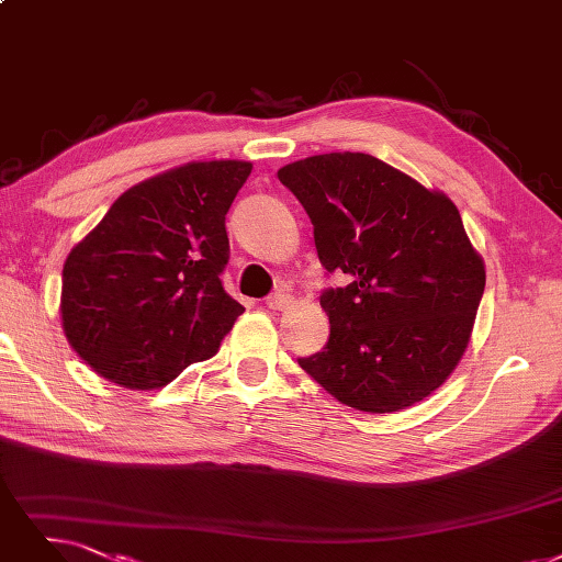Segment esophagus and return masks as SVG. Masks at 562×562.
I'll use <instances>...</instances> for the list:
<instances>
[{
    "label": "esophagus",
    "mask_w": 562,
    "mask_h": 562,
    "mask_svg": "<svg viewBox=\"0 0 562 562\" xmlns=\"http://www.w3.org/2000/svg\"><path fill=\"white\" fill-rule=\"evenodd\" d=\"M290 304H293V297H290L288 293H274L272 297H267V306L272 311H283Z\"/></svg>",
    "instance_id": "1"
}]
</instances>
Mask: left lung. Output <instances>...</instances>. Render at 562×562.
<instances>
[{
	"label": "left lung",
	"instance_id": "8db88e82",
	"mask_svg": "<svg viewBox=\"0 0 562 562\" xmlns=\"http://www.w3.org/2000/svg\"><path fill=\"white\" fill-rule=\"evenodd\" d=\"M313 223L329 288L323 352L300 367L334 398L364 413H398L457 369L484 293V260L442 191L362 151L308 156L279 170Z\"/></svg>",
	"mask_w": 562,
	"mask_h": 562
}]
</instances>
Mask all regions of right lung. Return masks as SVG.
<instances>
[{
	"mask_svg": "<svg viewBox=\"0 0 562 562\" xmlns=\"http://www.w3.org/2000/svg\"><path fill=\"white\" fill-rule=\"evenodd\" d=\"M249 161H191L124 191L61 272L71 348L126 390H159L218 352L244 313L221 283L226 214Z\"/></svg>",
	"mask_w": 562,
	"mask_h": 562,
	"instance_id": "obj_1",
	"label": "right lung"
}]
</instances>
